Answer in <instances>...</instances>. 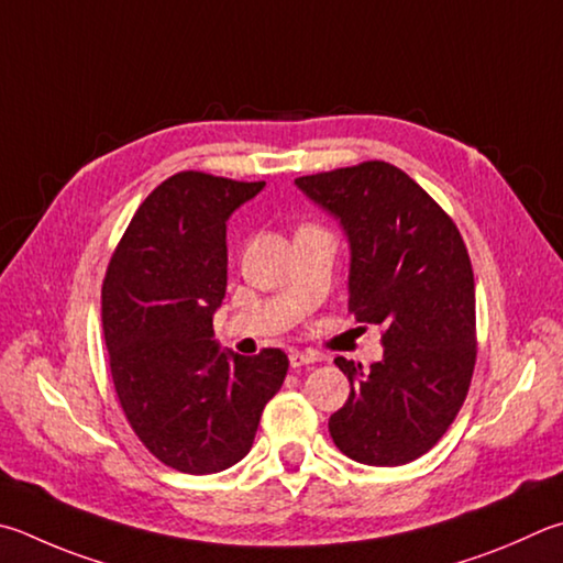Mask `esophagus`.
Instances as JSON below:
<instances>
[{"label":"esophagus","instance_id":"esophagus-1","mask_svg":"<svg viewBox=\"0 0 563 563\" xmlns=\"http://www.w3.org/2000/svg\"><path fill=\"white\" fill-rule=\"evenodd\" d=\"M320 362V354L314 352H290V366L295 369V366H305V364H314Z\"/></svg>","mask_w":563,"mask_h":563}]
</instances>
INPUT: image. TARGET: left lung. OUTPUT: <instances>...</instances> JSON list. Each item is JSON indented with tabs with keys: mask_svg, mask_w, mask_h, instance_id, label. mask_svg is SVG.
Wrapping results in <instances>:
<instances>
[{
	"mask_svg": "<svg viewBox=\"0 0 563 563\" xmlns=\"http://www.w3.org/2000/svg\"><path fill=\"white\" fill-rule=\"evenodd\" d=\"M295 184L350 236V312L379 324L384 360L336 356L350 398L330 416L340 451L364 465H406L441 441L463 406L477 356L475 278L455 221L382 159Z\"/></svg>",
	"mask_w": 563,
	"mask_h": 563,
	"instance_id": "left-lung-1",
	"label": "left lung"
}]
</instances>
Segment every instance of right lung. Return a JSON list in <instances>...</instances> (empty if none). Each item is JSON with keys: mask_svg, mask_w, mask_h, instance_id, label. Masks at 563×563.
Instances as JSON below:
<instances>
[{"mask_svg": "<svg viewBox=\"0 0 563 563\" xmlns=\"http://www.w3.org/2000/svg\"><path fill=\"white\" fill-rule=\"evenodd\" d=\"M265 181L177 172L140 203L103 280V334L122 413L159 463L221 473L251 451L288 354L219 352L227 221Z\"/></svg>", "mask_w": 563, "mask_h": 563, "instance_id": "right-lung-1", "label": "right lung"}]
</instances>
